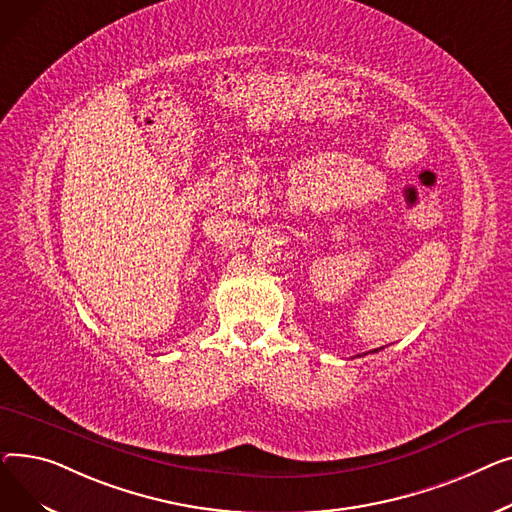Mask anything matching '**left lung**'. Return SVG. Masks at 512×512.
<instances>
[{"instance_id":"1","label":"left lung","mask_w":512,"mask_h":512,"mask_svg":"<svg viewBox=\"0 0 512 512\" xmlns=\"http://www.w3.org/2000/svg\"><path fill=\"white\" fill-rule=\"evenodd\" d=\"M376 351H378V349H374V351H370V353H376ZM357 357H362V355H357Z\"/></svg>"}]
</instances>
